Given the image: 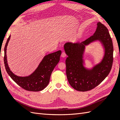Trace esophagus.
<instances>
[{
  "label": "esophagus",
  "mask_w": 120,
  "mask_h": 120,
  "mask_svg": "<svg viewBox=\"0 0 120 120\" xmlns=\"http://www.w3.org/2000/svg\"><path fill=\"white\" fill-rule=\"evenodd\" d=\"M61 56L62 58H65L66 56H67V55H66V53L64 52H62L61 53Z\"/></svg>",
  "instance_id": "1"
}]
</instances>
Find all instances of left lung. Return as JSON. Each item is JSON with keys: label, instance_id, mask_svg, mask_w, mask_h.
<instances>
[{"label": "left lung", "instance_id": "8db88e82", "mask_svg": "<svg viewBox=\"0 0 120 120\" xmlns=\"http://www.w3.org/2000/svg\"><path fill=\"white\" fill-rule=\"evenodd\" d=\"M98 40L104 48L103 59L92 68H86L83 59L85 46ZM64 49L68 56L65 60L67 78L76 90L84 92L93 89L110 73L113 63V44L108 29L101 22H98L95 32L88 39L81 43L67 42Z\"/></svg>", "mask_w": 120, "mask_h": 120}]
</instances>
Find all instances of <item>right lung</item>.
I'll return each instance as SVG.
<instances>
[{"label":"right lung","mask_w":120,"mask_h":120,"mask_svg":"<svg viewBox=\"0 0 120 120\" xmlns=\"http://www.w3.org/2000/svg\"><path fill=\"white\" fill-rule=\"evenodd\" d=\"M11 38L10 35L4 47V63L7 73L13 81L22 88L27 91L37 92L43 90L49 82L51 74L60 60L61 51L52 52L45 56L38 68L29 76H19L10 70L7 61V47Z\"/></svg>","instance_id":"add662e5"}]
</instances>
